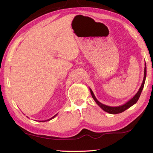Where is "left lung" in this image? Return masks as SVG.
Segmentation results:
<instances>
[{
  "instance_id": "1",
  "label": "left lung",
  "mask_w": 153,
  "mask_h": 153,
  "mask_svg": "<svg viewBox=\"0 0 153 153\" xmlns=\"http://www.w3.org/2000/svg\"><path fill=\"white\" fill-rule=\"evenodd\" d=\"M146 77V63H145V67H144V78H143V83H142V84H141V86L140 87L139 90H138V91H137V93L134 96H133V98L129 100L127 102H126L125 104L121 105H118V106H109V105L102 104L101 102H100L98 100L96 99V96H95V95H94V94L92 91V90H91V88H90L91 95V96H92V98L94 100V101L96 102V104H98L102 110H104L105 112H106L109 114H116L123 112L124 111L127 110L128 108H129L130 107H131L132 105L135 104L137 102L138 100L140 98L141 92H142L143 89L144 88Z\"/></svg>"
}]
</instances>
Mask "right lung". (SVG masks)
<instances>
[{
  "mask_svg": "<svg viewBox=\"0 0 153 153\" xmlns=\"http://www.w3.org/2000/svg\"><path fill=\"white\" fill-rule=\"evenodd\" d=\"M57 115V114H55V116H53V117H52V118H49V119H48V120H42V121H40V122H42V123H44V122L49 121V120H52V119H53V118H54L55 117V116H56Z\"/></svg>",
  "mask_w": 153,
  "mask_h": 153,
  "instance_id": "right-lung-1",
  "label": "right lung"
}]
</instances>
